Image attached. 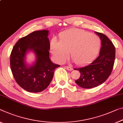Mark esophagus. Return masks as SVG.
<instances>
[{"mask_svg": "<svg viewBox=\"0 0 123 123\" xmlns=\"http://www.w3.org/2000/svg\"><path fill=\"white\" fill-rule=\"evenodd\" d=\"M65 68L68 70H69V71H71L73 70L72 68H71V67H70V66H67V67H65Z\"/></svg>", "mask_w": 123, "mask_h": 123, "instance_id": "esophagus-1", "label": "esophagus"}]
</instances>
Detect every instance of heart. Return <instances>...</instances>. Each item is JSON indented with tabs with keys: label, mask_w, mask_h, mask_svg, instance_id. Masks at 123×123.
<instances>
[{
	"label": "heart",
	"mask_w": 123,
	"mask_h": 123,
	"mask_svg": "<svg viewBox=\"0 0 123 123\" xmlns=\"http://www.w3.org/2000/svg\"><path fill=\"white\" fill-rule=\"evenodd\" d=\"M101 41L93 34L84 30L73 29L60 33L59 42H51V52L56 62L65 61L70 53L71 58L78 65L89 63L98 53Z\"/></svg>",
	"instance_id": "heart-1"
}]
</instances>
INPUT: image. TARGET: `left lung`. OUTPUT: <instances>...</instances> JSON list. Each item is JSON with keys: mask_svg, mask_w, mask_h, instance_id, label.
Returning <instances> with one entry per match:
<instances>
[{"mask_svg": "<svg viewBox=\"0 0 123 123\" xmlns=\"http://www.w3.org/2000/svg\"><path fill=\"white\" fill-rule=\"evenodd\" d=\"M95 33L101 40L99 56L88 65L74 69L80 73V77L75 82L85 88H91L103 84L111 75L114 63L116 48L113 43L104 34Z\"/></svg>", "mask_w": 123, "mask_h": 123, "instance_id": "left-lung-1", "label": "left lung"}]
</instances>
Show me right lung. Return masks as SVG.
I'll use <instances>...</instances> for the list:
<instances>
[{"label": "right lung", "instance_id": "add662e5", "mask_svg": "<svg viewBox=\"0 0 123 123\" xmlns=\"http://www.w3.org/2000/svg\"><path fill=\"white\" fill-rule=\"evenodd\" d=\"M48 30L34 31L20 38L13 47L10 55V67L15 80L23 89L39 92L49 86L56 68L60 67L49 58L50 42ZM32 51L36 62L29 66L25 62L27 52Z\"/></svg>", "mask_w": 123, "mask_h": 123}]
</instances>
